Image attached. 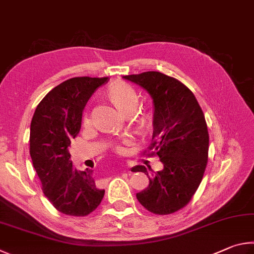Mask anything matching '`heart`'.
I'll list each match as a JSON object with an SVG mask.
<instances>
[{
  "mask_svg": "<svg viewBox=\"0 0 254 254\" xmlns=\"http://www.w3.org/2000/svg\"><path fill=\"white\" fill-rule=\"evenodd\" d=\"M108 96L117 108L124 114H129L135 110L138 104V96L129 84L125 82L113 83L108 88ZM122 150V147H117Z\"/></svg>",
  "mask_w": 254,
  "mask_h": 254,
  "instance_id": "heart-1",
  "label": "heart"
}]
</instances>
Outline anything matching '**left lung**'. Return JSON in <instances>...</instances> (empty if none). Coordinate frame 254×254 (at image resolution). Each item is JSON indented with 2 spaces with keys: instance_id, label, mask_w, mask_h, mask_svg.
Instances as JSON below:
<instances>
[{
  "instance_id": "1",
  "label": "left lung",
  "mask_w": 254,
  "mask_h": 254,
  "mask_svg": "<svg viewBox=\"0 0 254 254\" xmlns=\"http://www.w3.org/2000/svg\"><path fill=\"white\" fill-rule=\"evenodd\" d=\"M124 79L138 84L152 98L154 130L148 148L164 166L150 176L143 165L131 168L149 180L136 197L149 212L171 214L190 202L203 179L208 152L205 117L193 92L175 78L148 71Z\"/></svg>"
}]
</instances>
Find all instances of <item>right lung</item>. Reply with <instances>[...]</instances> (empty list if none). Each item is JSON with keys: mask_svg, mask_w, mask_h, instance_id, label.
I'll use <instances>...</instances> for the list:
<instances>
[{"mask_svg": "<svg viewBox=\"0 0 254 254\" xmlns=\"http://www.w3.org/2000/svg\"><path fill=\"white\" fill-rule=\"evenodd\" d=\"M108 77L65 80L40 101L30 127V155L43 193L58 211L86 216L105 195L96 186L92 170L78 171L70 161L69 146L81 128L89 98Z\"/></svg>", "mask_w": 254, "mask_h": 254, "instance_id": "1", "label": "right lung"}]
</instances>
